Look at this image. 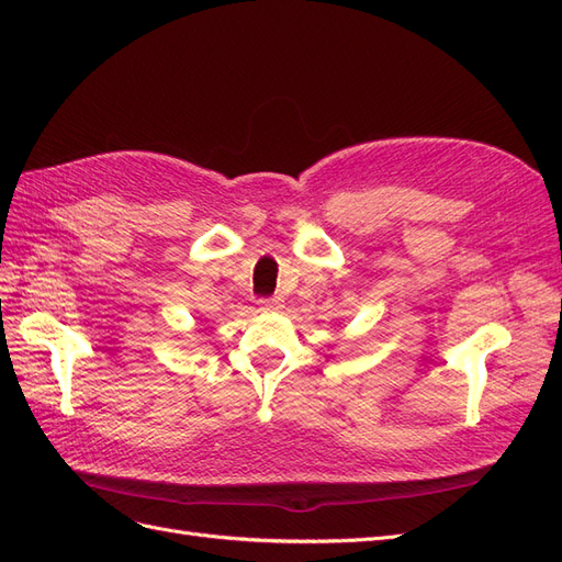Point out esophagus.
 Wrapping results in <instances>:
<instances>
[{
    "mask_svg": "<svg viewBox=\"0 0 562 562\" xmlns=\"http://www.w3.org/2000/svg\"><path fill=\"white\" fill-rule=\"evenodd\" d=\"M283 307V300L279 295H271V297H262L260 300V310L262 312H277Z\"/></svg>",
    "mask_w": 562,
    "mask_h": 562,
    "instance_id": "1",
    "label": "esophagus"
}]
</instances>
